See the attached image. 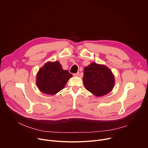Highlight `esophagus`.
<instances>
[{
	"mask_svg": "<svg viewBox=\"0 0 148 148\" xmlns=\"http://www.w3.org/2000/svg\"><path fill=\"white\" fill-rule=\"evenodd\" d=\"M79 72H77V73H75V74H73V75H74V76H78V75H79Z\"/></svg>",
	"mask_w": 148,
	"mask_h": 148,
	"instance_id": "34e87169",
	"label": "esophagus"
}]
</instances>
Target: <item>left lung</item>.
Returning a JSON list of instances; mask_svg holds the SVG:
<instances>
[{
	"label": "left lung",
	"instance_id": "1",
	"mask_svg": "<svg viewBox=\"0 0 148 148\" xmlns=\"http://www.w3.org/2000/svg\"><path fill=\"white\" fill-rule=\"evenodd\" d=\"M86 88L97 97L111 92L114 86V76L105 66L92 62L84 69L82 79Z\"/></svg>",
	"mask_w": 148,
	"mask_h": 148
}]
</instances>
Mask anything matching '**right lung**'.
Masks as SVG:
<instances>
[{
    "label": "right lung",
    "instance_id": "1",
    "mask_svg": "<svg viewBox=\"0 0 148 148\" xmlns=\"http://www.w3.org/2000/svg\"><path fill=\"white\" fill-rule=\"evenodd\" d=\"M72 75L64 70L58 61L48 62L42 67L36 76V84L41 92L54 95L64 88Z\"/></svg>",
    "mask_w": 148,
    "mask_h": 148
}]
</instances>
